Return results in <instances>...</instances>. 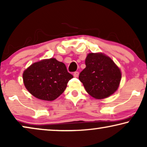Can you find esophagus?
<instances>
[{
  "label": "esophagus",
  "mask_w": 147,
  "mask_h": 147,
  "mask_svg": "<svg viewBox=\"0 0 147 147\" xmlns=\"http://www.w3.org/2000/svg\"><path fill=\"white\" fill-rule=\"evenodd\" d=\"M74 76L75 78H78V76H79V72H78V71L74 72Z\"/></svg>",
  "instance_id": "1"
}]
</instances>
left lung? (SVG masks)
I'll list each match as a JSON object with an SVG mask.
<instances>
[{
	"instance_id": "1",
	"label": "left lung",
	"mask_w": 147,
	"mask_h": 147,
	"mask_svg": "<svg viewBox=\"0 0 147 147\" xmlns=\"http://www.w3.org/2000/svg\"><path fill=\"white\" fill-rule=\"evenodd\" d=\"M85 63L79 80L90 96L101 100L115 93L120 86L122 73L111 58L101 52L90 53Z\"/></svg>"
}]
</instances>
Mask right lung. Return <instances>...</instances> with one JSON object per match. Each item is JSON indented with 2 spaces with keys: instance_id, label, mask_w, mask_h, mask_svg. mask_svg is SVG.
<instances>
[{
  "instance_id": "obj_1",
  "label": "right lung",
  "mask_w": 147,
  "mask_h": 147,
  "mask_svg": "<svg viewBox=\"0 0 147 147\" xmlns=\"http://www.w3.org/2000/svg\"><path fill=\"white\" fill-rule=\"evenodd\" d=\"M73 76L63 63L55 58L32 63L23 74V84L31 95L45 101H53L64 92Z\"/></svg>"
}]
</instances>
